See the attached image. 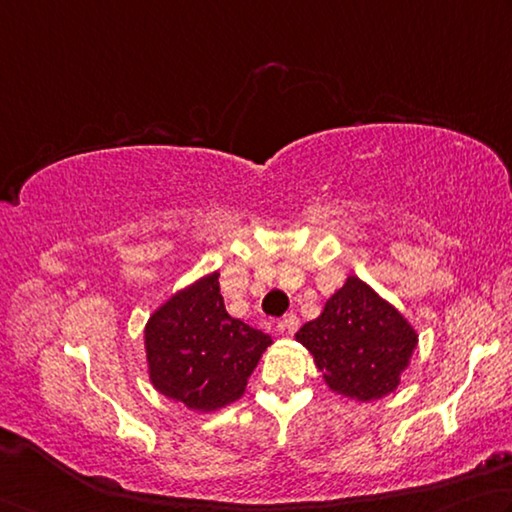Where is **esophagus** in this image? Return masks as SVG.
Returning a JSON list of instances; mask_svg holds the SVG:
<instances>
[{
  "mask_svg": "<svg viewBox=\"0 0 512 512\" xmlns=\"http://www.w3.org/2000/svg\"><path fill=\"white\" fill-rule=\"evenodd\" d=\"M299 326H301V321H299V317L297 315H288V317H283L281 321H279V333H285V335H294L299 330Z\"/></svg>",
  "mask_w": 512,
  "mask_h": 512,
  "instance_id": "obj_1",
  "label": "esophagus"
}]
</instances>
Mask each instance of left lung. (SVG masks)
<instances>
[{"instance_id":"1","label":"left lung","mask_w":512,"mask_h":512,"mask_svg":"<svg viewBox=\"0 0 512 512\" xmlns=\"http://www.w3.org/2000/svg\"><path fill=\"white\" fill-rule=\"evenodd\" d=\"M294 337L308 348L326 387L357 402L396 391L418 346L407 317L357 276H348Z\"/></svg>"}]
</instances>
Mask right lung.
I'll return each mask as SVG.
<instances>
[{"instance_id": "right-lung-1", "label": "right lung", "mask_w": 512, "mask_h": 512, "mask_svg": "<svg viewBox=\"0 0 512 512\" xmlns=\"http://www.w3.org/2000/svg\"><path fill=\"white\" fill-rule=\"evenodd\" d=\"M270 346V335L224 308L218 272L170 294L143 328L150 384L197 414L240 400Z\"/></svg>"}]
</instances>
